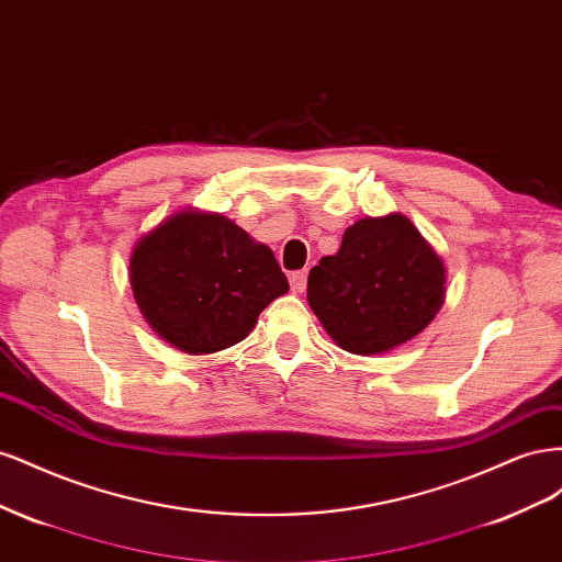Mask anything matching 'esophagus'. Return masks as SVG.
Segmentation results:
<instances>
[{
	"label": "esophagus",
	"instance_id": "obj_1",
	"mask_svg": "<svg viewBox=\"0 0 562 562\" xmlns=\"http://www.w3.org/2000/svg\"><path fill=\"white\" fill-rule=\"evenodd\" d=\"M291 288H293L295 293H302L304 288H307V269L293 271V274H291Z\"/></svg>",
	"mask_w": 562,
	"mask_h": 562
}]
</instances>
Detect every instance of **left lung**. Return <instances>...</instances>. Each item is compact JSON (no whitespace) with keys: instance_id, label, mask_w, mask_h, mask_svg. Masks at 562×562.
<instances>
[{"instance_id":"8db88e82","label":"left lung","mask_w":562,"mask_h":562,"mask_svg":"<svg viewBox=\"0 0 562 562\" xmlns=\"http://www.w3.org/2000/svg\"><path fill=\"white\" fill-rule=\"evenodd\" d=\"M446 269L411 220L353 223L335 255L310 271V307L351 353H382L429 326L443 304Z\"/></svg>"}]
</instances>
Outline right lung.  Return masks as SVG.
I'll return each instance as SVG.
<instances>
[{
	"label": "right lung",
	"instance_id": "right-lung-1",
	"mask_svg": "<svg viewBox=\"0 0 562 562\" xmlns=\"http://www.w3.org/2000/svg\"><path fill=\"white\" fill-rule=\"evenodd\" d=\"M131 285L149 326L187 353L241 342L267 304L288 293L274 252L232 220L196 211L143 236L131 255Z\"/></svg>",
	"mask_w": 562,
	"mask_h": 562
}]
</instances>
